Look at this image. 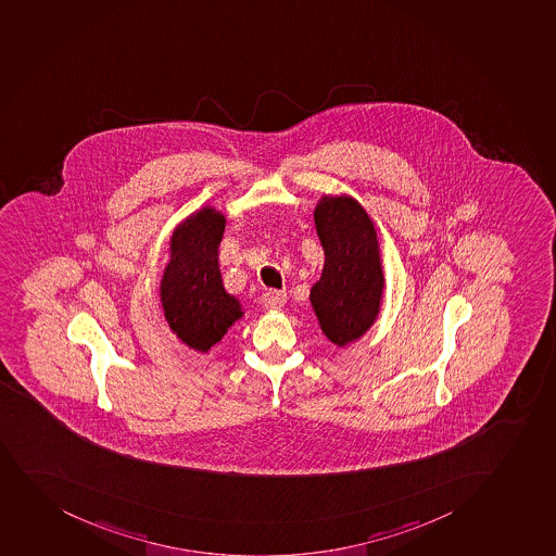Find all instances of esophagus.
Here are the masks:
<instances>
[{"mask_svg": "<svg viewBox=\"0 0 556 556\" xmlns=\"http://www.w3.org/2000/svg\"><path fill=\"white\" fill-rule=\"evenodd\" d=\"M287 302L286 291H267L264 294V305L267 309H281Z\"/></svg>", "mask_w": 556, "mask_h": 556, "instance_id": "esophagus-1", "label": "esophagus"}]
</instances>
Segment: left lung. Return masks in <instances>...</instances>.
<instances>
[{"instance_id": "8db88e82", "label": "left lung", "mask_w": 556, "mask_h": 556, "mask_svg": "<svg viewBox=\"0 0 556 556\" xmlns=\"http://www.w3.org/2000/svg\"><path fill=\"white\" fill-rule=\"evenodd\" d=\"M315 227L326 260L320 280L311 287V305L321 333L344 348L379 316L384 291L379 238L368 212L350 195H324Z\"/></svg>"}]
</instances>
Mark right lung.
I'll return each instance as SVG.
<instances>
[{"label":"right lung","instance_id":"obj_1","mask_svg":"<svg viewBox=\"0 0 556 556\" xmlns=\"http://www.w3.org/2000/svg\"><path fill=\"white\" fill-rule=\"evenodd\" d=\"M225 223L212 206L188 216L169 240V262L159 287L169 329L201 353L243 316L238 299L225 291L217 264Z\"/></svg>","mask_w":556,"mask_h":556}]
</instances>
